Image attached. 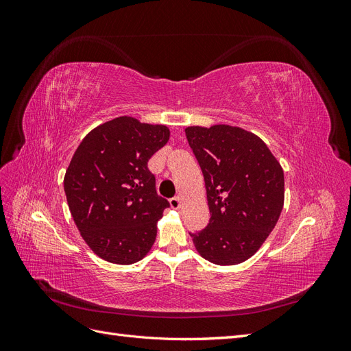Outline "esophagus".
Returning a JSON list of instances; mask_svg holds the SVG:
<instances>
[{
	"mask_svg": "<svg viewBox=\"0 0 351 351\" xmlns=\"http://www.w3.org/2000/svg\"><path fill=\"white\" fill-rule=\"evenodd\" d=\"M169 205H171L173 209H178L180 206H182V199H180V197L169 199Z\"/></svg>",
	"mask_w": 351,
	"mask_h": 351,
	"instance_id": "34e87169",
	"label": "esophagus"
}]
</instances>
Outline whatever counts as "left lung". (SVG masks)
I'll return each instance as SVG.
<instances>
[{
  "label": "left lung",
  "mask_w": 351,
  "mask_h": 351,
  "mask_svg": "<svg viewBox=\"0 0 351 351\" xmlns=\"http://www.w3.org/2000/svg\"><path fill=\"white\" fill-rule=\"evenodd\" d=\"M187 142L205 178L209 224L190 236L202 258L237 265L259 250L281 215L284 171L265 142L227 124L192 125Z\"/></svg>",
  "instance_id": "1"
}]
</instances>
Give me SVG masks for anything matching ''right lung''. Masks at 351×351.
Listing matches in <instances>:
<instances>
[{
    "label": "right lung",
    "instance_id": "add662e5",
    "mask_svg": "<svg viewBox=\"0 0 351 351\" xmlns=\"http://www.w3.org/2000/svg\"><path fill=\"white\" fill-rule=\"evenodd\" d=\"M168 139L167 125L124 115L89 132L74 152L64 177L67 204L99 258L130 265L151 250L169 204L158 196L147 161Z\"/></svg>",
    "mask_w": 351,
    "mask_h": 351
}]
</instances>
